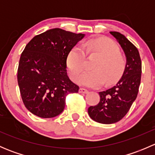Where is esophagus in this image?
<instances>
[{
  "label": "esophagus",
  "mask_w": 155,
  "mask_h": 155,
  "mask_svg": "<svg viewBox=\"0 0 155 155\" xmlns=\"http://www.w3.org/2000/svg\"><path fill=\"white\" fill-rule=\"evenodd\" d=\"M79 93H82V94H87V92H88V91H87V89H85V88H79Z\"/></svg>",
  "instance_id": "esophagus-1"
}]
</instances>
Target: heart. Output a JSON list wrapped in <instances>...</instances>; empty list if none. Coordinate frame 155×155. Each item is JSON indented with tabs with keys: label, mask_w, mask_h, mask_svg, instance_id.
I'll return each instance as SVG.
<instances>
[{
	"label": "heart",
	"mask_w": 155,
	"mask_h": 155,
	"mask_svg": "<svg viewBox=\"0 0 155 155\" xmlns=\"http://www.w3.org/2000/svg\"><path fill=\"white\" fill-rule=\"evenodd\" d=\"M81 46H74L69 52L67 64L72 78L77 79L84 70L85 52L96 53L99 59L92 66L93 70L84 73L79 79L81 85L99 87L106 82L113 84L121 77L125 68V60L112 40L97 38L88 40Z\"/></svg>",
	"instance_id": "heart-1"
}]
</instances>
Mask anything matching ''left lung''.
<instances>
[{"instance_id":"1","label":"left lung","mask_w":155,"mask_h":155,"mask_svg":"<svg viewBox=\"0 0 155 155\" xmlns=\"http://www.w3.org/2000/svg\"><path fill=\"white\" fill-rule=\"evenodd\" d=\"M109 33L116 39L125 54V68L116 85L99 92V104L87 109L91 119L106 124L118 122L127 113L138 94L142 73V62L137 47L121 33Z\"/></svg>"}]
</instances>
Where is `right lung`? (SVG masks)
<instances>
[{
  "instance_id": "right-lung-1",
  "label": "right lung",
  "mask_w": 155,
  "mask_h": 155,
  "mask_svg": "<svg viewBox=\"0 0 155 155\" xmlns=\"http://www.w3.org/2000/svg\"><path fill=\"white\" fill-rule=\"evenodd\" d=\"M85 36L61 28L49 29L35 36L25 46L17 79L23 103L31 113L40 118H54L64 111L67 95L79 91V86L68 76L67 58Z\"/></svg>"
}]
</instances>
